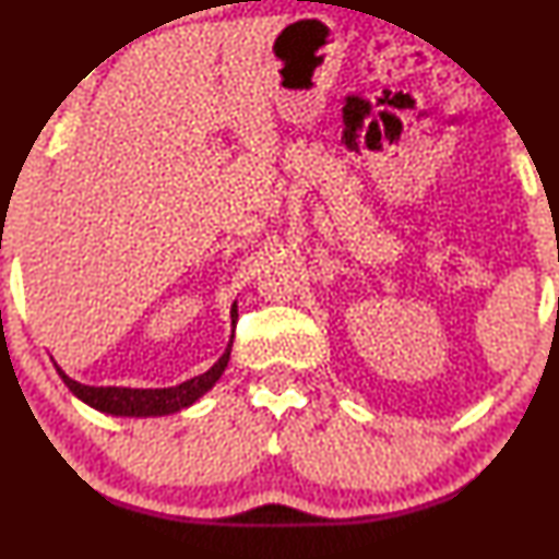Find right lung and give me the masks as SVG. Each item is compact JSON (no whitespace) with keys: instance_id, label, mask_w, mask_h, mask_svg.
Segmentation results:
<instances>
[{"instance_id":"add662e5","label":"right lung","mask_w":559,"mask_h":559,"mask_svg":"<svg viewBox=\"0 0 559 559\" xmlns=\"http://www.w3.org/2000/svg\"><path fill=\"white\" fill-rule=\"evenodd\" d=\"M236 302L231 305V323L236 325ZM231 346H234V335L228 341V346L224 354L218 356V361L211 366L209 371L198 373V377L182 381V384L175 386H163V389H132V386H88L81 384L68 377V373L60 369L56 364V369L60 373V379L66 381V386L79 396L81 402H86L88 407H94L98 412H106V415H117V417H163V415H173V412H180L190 407V404L201 400V396L209 392V389L216 384L221 379V373L228 366V358H231Z\"/></svg>"}]
</instances>
